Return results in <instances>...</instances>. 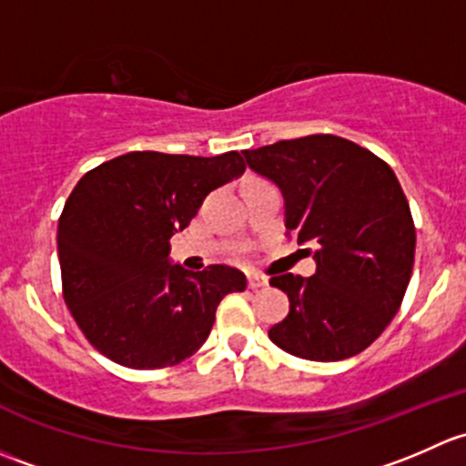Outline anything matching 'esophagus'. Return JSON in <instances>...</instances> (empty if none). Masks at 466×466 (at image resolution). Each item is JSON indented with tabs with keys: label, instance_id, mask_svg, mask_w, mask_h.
Returning a JSON list of instances; mask_svg holds the SVG:
<instances>
[{
	"label": "esophagus",
	"instance_id": "34e87169",
	"mask_svg": "<svg viewBox=\"0 0 466 466\" xmlns=\"http://www.w3.org/2000/svg\"><path fill=\"white\" fill-rule=\"evenodd\" d=\"M267 285V278L260 276V273H248V287L251 289H260V287Z\"/></svg>",
	"mask_w": 466,
	"mask_h": 466
}]
</instances>
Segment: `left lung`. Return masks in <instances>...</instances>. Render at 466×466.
Returning <instances> with one entry per match:
<instances>
[{"instance_id": "obj_1", "label": "left lung", "mask_w": 466, "mask_h": 466, "mask_svg": "<svg viewBox=\"0 0 466 466\" xmlns=\"http://www.w3.org/2000/svg\"><path fill=\"white\" fill-rule=\"evenodd\" d=\"M256 175L278 186L285 228L314 256V276L271 278L289 314L268 329L285 352L309 361L359 354L400 309L415 262V224L395 172L366 147L332 137L242 150Z\"/></svg>"}]
</instances>
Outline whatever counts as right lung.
Returning <instances> with one entry per match:
<instances>
[{
    "mask_svg": "<svg viewBox=\"0 0 466 466\" xmlns=\"http://www.w3.org/2000/svg\"><path fill=\"white\" fill-rule=\"evenodd\" d=\"M242 172L238 152H127L78 181L57 222V256L65 303L100 354L155 370L204 345L219 300L247 289V276L227 265H172L170 238L210 190Z\"/></svg>",
    "mask_w": 466,
    "mask_h": 466,
    "instance_id": "1",
    "label": "right lung"
}]
</instances>
